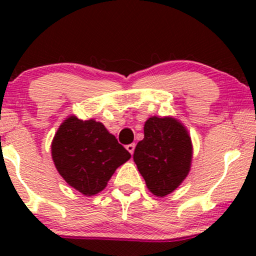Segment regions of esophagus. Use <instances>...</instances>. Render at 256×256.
Segmentation results:
<instances>
[{
	"instance_id": "34e87169",
	"label": "esophagus",
	"mask_w": 256,
	"mask_h": 256,
	"mask_svg": "<svg viewBox=\"0 0 256 256\" xmlns=\"http://www.w3.org/2000/svg\"><path fill=\"white\" fill-rule=\"evenodd\" d=\"M134 148H136V144H134V143H131V144H128V146H126V149H128V152H130L131 155L134 154Z\"/></svg>"
}]
</instances>
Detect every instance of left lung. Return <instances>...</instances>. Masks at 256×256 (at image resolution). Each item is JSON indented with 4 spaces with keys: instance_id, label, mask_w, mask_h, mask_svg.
Wrapping results in <instances>:
<instances>
[{
    "instance_id": "8db88e82",
    "label": "left lung",
    "mask_w": 256,
    "mask_h": 256,
    "mask_svg": "<svg viewBox=\"0 0 256 256\" xmlns=\"http://www.w3.org/2000/svg\"><path fill=\"white\" fill-rule=\"evenodd\" d=\"M192 160V137L172 116H150L144 138L137 143L134 161L152 195L164 198L174 192L189 174Z\"/></svg>"
}]
</instances>
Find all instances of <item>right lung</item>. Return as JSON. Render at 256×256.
<instances>
[{
    "label": "right lung",
    "instance_id": "obj_1",
    "mask_svg": "<svg viewBox=\"0 0 256 256\" xmlns=\"http://www.w3.org/2000/svg\"><path fill=\"white\" fill-rule=\"evenodd\" d=\"M52 158L70 186L85 196H92L107 186L116 170L131 154L102 122L70 116L52 138Z\"/></svg>",
    "mask_w": 256,
    "mask_h": 256
}]
</instances>
